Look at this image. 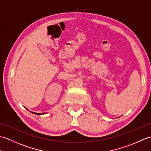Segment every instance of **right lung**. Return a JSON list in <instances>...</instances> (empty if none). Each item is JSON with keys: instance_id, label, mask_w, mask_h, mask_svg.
I'll return each instance as SVG.
<instances>
[{"instance_id": "add662e5", "label": "right lung", "mask_w": 151, "mask_h": 151, "mask_svg": "<svg viewBox=\"0 0 151 151\" xmlns=\"http://www.w3.org/2000/svg\"><path fill=\"white\" fill-rule=\"evenodd\" d=\"M26 109H27V110H28L27 108H26ZM31 113H32V114H36V115H43V114H45L44 113H43V114H41H41H40V113H36V112H33V111H31ZM45 114H46V113H45Z\"/></svg>"}]
</instances>
